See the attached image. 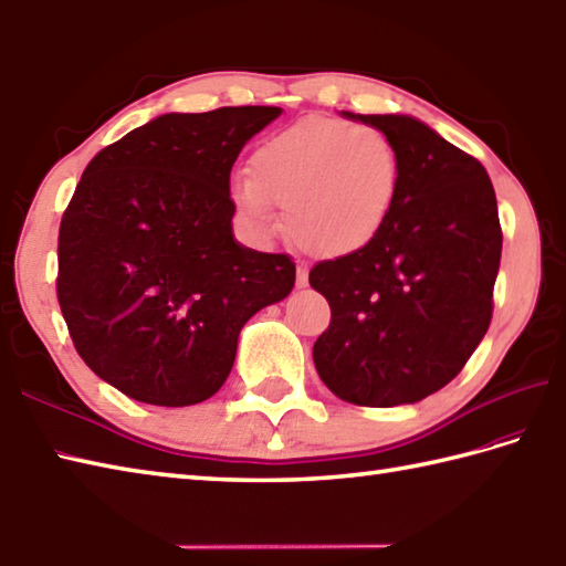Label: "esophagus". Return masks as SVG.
<instances>
[{"label": "esophagus", "mask_w": 566, "mask_h": 566, "mask_svg": "<svg viewBox=\"0 0 566 566\" xmlns=\"http://www.w3.org/2000/svg\"><path fill=\"white\" fill-rule=\"evenodd\" d=\"M297 287H307L310 285V271L307 266H297Z\"/></svg>", "instance_id": "34e87169"}]
</instances>
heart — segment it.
<instances>
[{
	"label": "heart",
	"instance_id": "1",
	"mask_svg": "<svg viewBox=\"0 0 566 566\" xmlns=\"http://www.w3.org/2000/svg\"><path fill=\"white\" fill-rule=\"evenodd\" d=\"M398 182V151L384 132L307 117L259 144L249 176L232 182V200L256 237L283 232L281 207L300 247L319 259H344L386 227Z\"/></svg>",
	"mask_w": 566,
	"mask_h": 566
}]
</instances>
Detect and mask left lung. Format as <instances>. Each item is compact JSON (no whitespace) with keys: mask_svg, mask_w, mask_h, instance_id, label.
Wrapping results in <instances>:
<instances>
[{"mask_svg":"<svg viewBox=\"0 0 566 566\" xmlns=\"http://www.w3.org/2000/svg\"><path fill=\"white\" fill-rule=\"evenodd\" d=\"M342 117L390 138L400 182L371 244L310 271V285L332 307L313 359L342 400L408 406L447 386L491 325L503 247L499 205L486 168L424 122Z\"/></svg>","mask_w":566,"mask_h":566,"instance_id":"8db88e82","label":"left lung"}]
</instances>
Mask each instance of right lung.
Instances as JSON below:
<instances>
[{
  "mask_svg": "<svg viewBox=\"0 0 566 566\" xmlns=\"http://www.w3.org/2000/svg\"><path fill=\"white\" fill-rule=\"evenodd\" d=\"M281 107L168 112L90 160L57 237V303L83 361L148 406L212 398L239 332L295 285L232 232L229 172Z\"/></svg>",
  "mask_w": 566,
  "mask_h": 566,
  "instance_id": "obj_1",
  "label": "right lung"
}]
</instances>
